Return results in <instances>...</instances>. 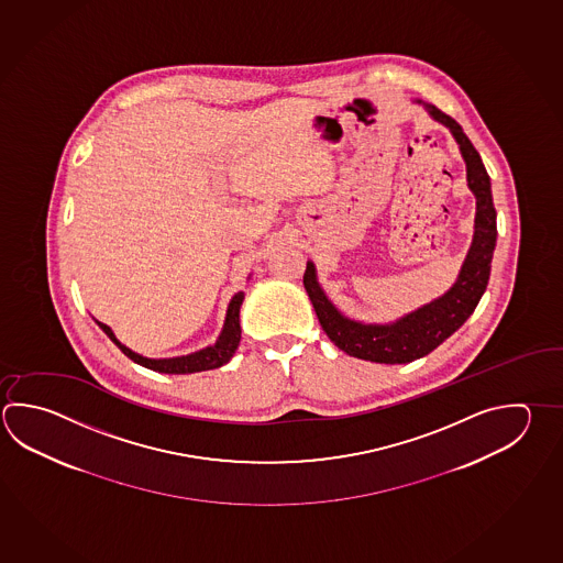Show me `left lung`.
Returning a JSON list of instances; mask_svg holds the SVG:
<instances>
[{"mask_svg":"<svg viewBox=\"0 0 563 563\" xmlns=\"http://www.w3.org/2000/svg\"><path fill=\"white\" fill-rule=\"evenodd\" d=\"M415 103L424 107L428 115L450 129L452 137L456 139L466 163L467 187L476 197L474 236L456 283L442 297L386 324H366L344 317L320 287L314 263L308 261L302 283L319 317L320 327L340 351L361 361L406 364L430 354L466 322L488 287L492 256L498 239L488 170L464 129L454 119L420 99H416Z\"/></svg>","mask_w":563,"mask_h":563,"instance_id":"obj_1","label":"left lung"}]
</instances>
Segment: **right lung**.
Instances as JSON below:
<instances>
[{
	"label": "right lung",
	"instance_id": "right-lung-1",
	"mask_svg": "<svg viewBox=\"0 0 563 563\" xmlns=\"http://www.w3.org/2000/svg\"><path fill=\"white\" fill-rule=\"evenodd\" d=\"M243 300V290L231 298L229 308H227V317H224L223 330H221L219 339L214 340V344L205 346L201 351L185 354V356H173V358H147L143 354H137V352L128 349L125 344H121L118 336L113 334V330L109 329L107 324L99 322V320H96V322L97 327L118 344L119 351L129 356L131 361L145 366L148 371L163 372V374H192V372L221 368L233 358L234 351L239 349V342H241V317L239 314H241Z\"/></svg>",
	"mask_w": 563,
	"mask_h": 563
}]
</instances>
